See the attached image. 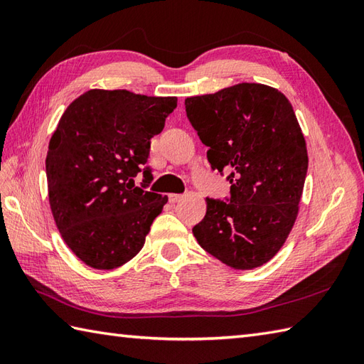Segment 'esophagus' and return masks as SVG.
Instances as JSON below:
<instances>
[{
  "label": "esophagus",
  "mask_w": 364,
  "mask_h": 364,
  "mask_svg": "<svg viewBox=\"0 0 364 364\" xmlns=\"http://www.w3.org/2000/svg\"><path fill=\"white\" fill-rule=\"evenodd\" d=\"M181 198H183V196H181V194H170V196H168L170 203H176V202H180Z\"/></svg>",
  "instance_id": "34e87169"
}]
</instances>
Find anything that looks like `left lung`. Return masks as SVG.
<instances>
[{"mask_svg":"<svg viewBox=\"0 0 364 364\" xmlns=\"http://www.w3.org/2000/svg\"><path fill=\"white\" fill-rule=\"evenodd\" d=\"M184 106L200 141L210 146L211 168L231 184L225 200L206 198L205 218L192 233L227 266L264 264L296 222L308 168L289 100L264 84L242 82L186 98Z\"/></svg>","mask_w":364,"mask_h":364,"instance_id":"left-lung-1","label":"left lung"}]
</instances>
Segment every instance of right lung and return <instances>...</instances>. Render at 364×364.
<instances>
[{"label":"right lung","instance_id":"right-lung-1","mask_svg":"<svg viewBox=\"0 0 364 364\" xmlns=\"http://www.w3.org/2000/svg\"><path fill=\"white\" fill-rule=\"evenodd\" d=\"M175 107V97L94 89L60 117L46 154L50 205L65 244L87 266L119 267L144 247L167 203L149 191L151 137Z\"/></svg>","mask_w":364,"mask_h":364}]
</instances>
